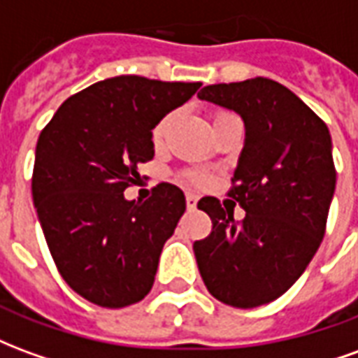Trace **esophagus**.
Returning a JSON list of instances; mask_svg holds the SVG:
<instances>
[{"mask_svg":"<svg viewBox=\"0 0 358 358\" xmlns=\"http://www.w3.org/2000/svg\"><path fill=\"white\" fill-rule=\"evenodd\" d=\"M186 205H187V209H195L197 207V197L192 194H187L186 195Z\"/></svg>","mask_w":358,"mask_h":358,"instance_id":"1","label":"esophagus"}]
</instances>
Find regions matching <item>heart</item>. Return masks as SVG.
Returning a JSON list of instances; mask_svg holds the SVG:
<instances>
[{"label": "heart", "mask_w": 358, "mask_h": 358, "mask_svg": "<svg viewBox=\"0 0 358 358\" xmlns=\"http://www.w3.org/2000/svg\"><path fill=\"white\" fill-rule=\"evenodd\" d=\"M224 113H217L215 118L222 117ZM172 122V113H166L155 126H153V132H151V138L155 143H161L164 138V134L169 130V126ZM176 180H178L180 184H184V186H189V187H199V186H205L207 182H209V176L205 174V172H195V171H182L176 174Z\"/></svg>", "instance_id": "obj_1"}]
</instances>
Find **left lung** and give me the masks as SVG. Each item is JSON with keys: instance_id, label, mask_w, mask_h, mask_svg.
Masks as SVG:
<instances>
[{"instance_id": "8db88e82", "label": "left lung", "mask_w": 358, "mask_h": 358, "mask_svg": "<svg viewBox=\"0 0 358 358\" xmlns=\"http://www.w3.org/2000/svg\"><path fill=\"white\" fill-rule=\"evenodd\" d=\"M197 95L245 122L226 194L245 218L234 220V209L217 197L199 199L213 230L194 243L195 261L215 299L259 307L284 295L320 248L336 189L330 132L292 90L263 76L205 86Z\"/></svg>"}]
</instances>
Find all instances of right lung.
Instances as JSON below:
<instances>
[{
    "label": "right lung",
    "instance_id": "right-lung-1",
    "mask_svg": "<svg viewBox=\"0 0 358 358\" xmlns=\"http://www.w3.org/2000/svg\"><path fill=\"white\" fill-rule=\"evenodd\" d=\"M199 82L126 74L71 95L38 138L32 197L59 274L94 305L122 308L153 287L164 241L186 210L169 182L143 203L126 201L153 159L151 130Z\"/></svg>",
    "mask_w": 358,
    "mask_h": 358
}]
</instances>
